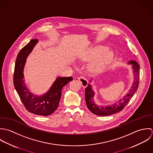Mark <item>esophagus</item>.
I'll return each instance as SVG.
<instances>
[{
	"label": "esophagus",
	"mask_w": 153,
	"mask_h": 153,
	"mask_svg": "<svg viewBox=\"0 0 153 153\" xmlns=\"http://www.w3.org/2000/svg\"><path fill=\"white\" fill-rule=\"evenodd\" d=\"M78 80L80 81V82L81 83V84L83 88H86L88 86V80L85 77H84L83 76H80L78 78Z\"/></svg>",
	"instance_id": "esophagus-1"
}]
</instances>
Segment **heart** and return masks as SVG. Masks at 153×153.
I'll return each instance as SVG.
<instances>
[{
    "label": "heart",
    "mask_w": 153,
    "mask_h": 153,
    "mask_svg": "<svg viewBox=\"0 0 153 153\" xmlns=\"http://www.w3.org/2000/svg\"><path fill=\"white\" fill-rule=\"evenodd\" d=\"M114 57V52L105 45H98L88 51L84 60H88L96 58L91 64V68L93 71L101 69L103 65L110 62Z\"/></svg>",
    "instance_id": "heart-1"
}]
</instances>
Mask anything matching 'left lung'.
<instances>
[{"label": "left lung", "instance_id": "left-lung-1", "mask_svg": "<svg viewBox=\"0 0 153 153\" xmlns=\"http://www.w3.org/2000/svg\"><path fill=\"white\" fill-rule=\"evenodd\" d=\"M128 64L132 65L134 80L131 88L128 91V93H127L123 97V98L121 99L118 102L112 105H108L105 106H99L96 105L94 101V96L95 93L92 89V85L89 84V85L86 88L85 100L86 102V105L88 109L93 114L99 116H108L118 113L121 111L124 107H125V106L134 95L135 93L137 92L140 80V65L137 61L134 60H131L128 62ZM92 80L91 79V82H92Z\"/></svg>", "mask_w": 153, "mask_h": 153}]
</instances>
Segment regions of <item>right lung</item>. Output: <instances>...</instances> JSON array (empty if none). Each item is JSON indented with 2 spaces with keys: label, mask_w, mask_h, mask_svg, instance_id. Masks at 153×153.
<instances>
[{
  "label": "right lung",
  "mask_w": 153,
  "mask_h": 153,
  "mask_svg": "<svg viewBox=\"0 0 153 153\" xmlns=\"http://www.w3.org/2000/svg\"><path fill=\"white\" fill-rule=\"evenodd\" d=\"M38 42V39H32L18 53L15 65L13 84L28 112L35 115L48 116L57 109L61 99L62 89L73 80V77H58L49 90L42 95L36 96L30 92L25 83L24 70L27 57Z\"/></svg>",
  "instance_id": "obj_1"
}]
</instances>
